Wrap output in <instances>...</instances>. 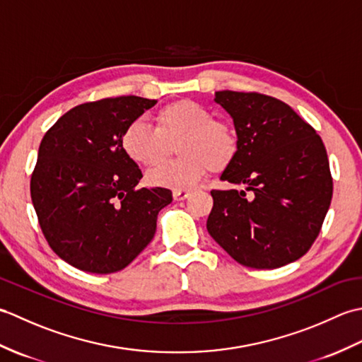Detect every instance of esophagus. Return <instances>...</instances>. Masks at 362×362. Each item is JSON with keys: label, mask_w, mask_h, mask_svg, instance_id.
Here are the masks:
<instances>
[{"label": "esophagus", "mask_w": 362, "mask_h": 362, "mask_svg": "<svg viewBox=\"0 0 362 362\" xmlns=\"http://www.w3.org/2000/svg\"><path fill=\"white\" fill-rule=\"evenodd\" d=\"M189 191H187V189H174L173 191V197H174V201H185L187 197H189Z\"/></svg>", "instance_id": "34e87169"}]
</instances>
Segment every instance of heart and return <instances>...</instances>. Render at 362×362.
Wrapping results in <instances>:
<instances>
[{"mask_svg": "<svg viewBox=\"0 0 362 362\" xmlns=\"http://www.w3.org/2000/svg\"><path fill=\"white\" fill-rule=\"evenodd\" d=\"M182 138L177 146L179 160L168 161L148 173L153 187L189 189L206 173L224 171L238 156V135L224 121L196 101L180 99L168 104L156 115V129L143 119H134L122 130L121 149L138 165L152 166L165 157L168 144Z\"/></svg>", "mask_w": 362, "mask_h": 362, "instance_id": "b5f03b06", "label": "heart"}]
</instances>
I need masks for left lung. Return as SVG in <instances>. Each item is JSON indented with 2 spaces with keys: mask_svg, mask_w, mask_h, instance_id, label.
Returning <instances> with one entry per match:
<instances>
[{
  "mask_svg": "<svg viewBox=\"0 0 362 362\" xmlns=\"http://www.w3.org/2000/svg\"><path fill=\"white\" fill-rule=\"evenodd\" d=\"M214 103L232 117L240 141L221 180L245 188L211 191L206 230L243 266L292 263L311 247L332 202L325 146L308 122L272 96L224 90L214 93Z\"/></svg>",
  "mask_w": 362,
  "mask_h": 362,
  "instance_id": "1",
  "label": "left lung"
}]
</instances>
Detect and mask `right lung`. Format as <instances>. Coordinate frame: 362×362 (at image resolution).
Returning <instances> with one entry per match:
<instances>
[{"mask_svg": "<svg viewBox=\"0 0 362 362\" xmlns=\"http://www.w3.org/2000/svg\"><path fill=\"white\" fill-rule=\"evenodd\" d=\"M156 105L140 96L81 104L38 148L30 197L51 249L68 264L112 274L140 255L173 202L166 188H140V168L121 149L122 130Z\"/></svg>", "mask_w": 362, "mask_h": 362, "instance_id": "add662e5", "label": "right lung"}]
</instances>
